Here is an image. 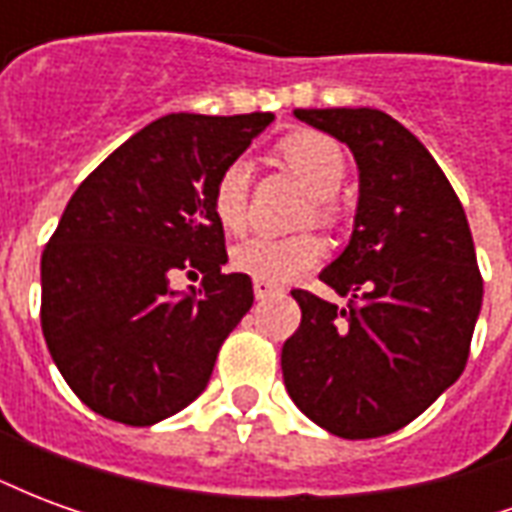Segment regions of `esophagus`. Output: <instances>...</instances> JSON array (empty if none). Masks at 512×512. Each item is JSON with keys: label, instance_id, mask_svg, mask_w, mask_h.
<instances>
[{"label": "esophagus", "instance_id": "esophagus-1", "mask_svg": "<svg viewBox=\"0 0 512 512\" xmlns=\"http://www.w3.org/2000/svg\"><path fill=\"white\" fill-rule=\"evenodd\" d=\"M277 293H285V288H282V285H277V282L255 279V296H257V299H268V296H277Z\"/></svg>", "mask_w": 512, "mask_h": 512}]
</instances>
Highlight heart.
Here are the masks:
<instances>
[{"mask_svg": "<svg viewBox=\"0 0 512 512\" xmlns=\"http://www.w3.org/2000/svg\"><path fill=\"white\" fill-rule=\"evenodd\" d=\"M282 158L312 191L315 197V213L321 219H332V197L343 186L348 172V158L343 147L332 136L323 134H296L285 139ZM249 161L233 158L219 172L213 186V216L227 233L241 235L249 222ZM326 255L323 238L315 233L299 235H255L233 249V266L249 277L266 279V282H290V279L307 274Z\"/></svg>", "mask_w": 512, "mask_h": 512, "instance_id": "b5f03b06", "label": "heart"}]
</instances>
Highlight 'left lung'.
Masks as SVG:
<instances>
[{"label":"left lung","instance_id":"8db88e82","mask_svg":"<svg viewBox=\"0 0 512 512\" xmlns=\"http://www.w3.org/2000/svg\"><path fill=\"white\" fill-rule=\"evenodd\" d=\"M354 153V233L321 271L337 307L293 290L301 326L282 378L307 417L343 439H376L417 419L458 381L480 304L466 213L425 145L378 109H296Z\"/></svg>","mask_w":512,"mask_h":512}]
</instances>
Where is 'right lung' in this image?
<instances>
[{
    "label": "right lung",
    "instance_id": "add662e5",
    "mask_svg": "<svg viewBox=\"0 0 512 512\" xmlns=\"http://www.w3.org/2000/svg\"><path fill=\"white\" fill-rule=\"evenodd\" d=\"M271 112L167 115L87 175L40 260V323L54 365L95 414L145 428L202 395L255 293L222 274L213 186ZM175 273L203 274L191 294Z\"/></svg>",
    "mask_w": 512,
    "mask_h": 512
}]
</instances>
